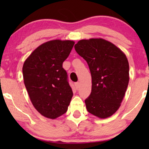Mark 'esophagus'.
Masks as SVG:
<instances>
[{"label": "esophagus", "mask_w": 149, "mask_h": 149, "mask_svg": "<svg viewBox=\"0 0 149 149\" xmlns=\"http://www.w3.org/2000/svg\"><path fill=\"white\" fill-rule=\"evenodd\" d=\"M74 85H75V87H76V89H78V88L79 87V85H80V83L77 82V83H74Z\"/></svg>", "instance_id": "obj_1"}]
</instances>
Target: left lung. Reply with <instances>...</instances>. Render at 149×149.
Returning <instances> with one entry per match:
<instances>
[{"label": "left lung", "mask_w": 149, "mask_h": 149, "mask_svg": "<svg viewBox=\"0 0 149 149\" xmlns=\"http://www.w3.org/2000/svg\"><path fill=\"white\" fill-rule=\"evenodd\" d=\"M88 64L91 92L85 102L87 111L105 119L119 109L129 83V63L125 55L102 38L81 40L74 45Z\"/></svg>", "instance_id": "8db88e82"}]
</instances>
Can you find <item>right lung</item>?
Returning a JSON list of instances; mask_svg holds the SVG:
<instances>
[{"label":"right lung","instance_id":"right-lung-1","mask_svg":"<svg viewBox=\"0 0 149 149\" xmlns=\"http://www.w3.org/2000/svg\"><path fill=\"white\" fill-rule=\"evenodd\" d=\"M74 45L72 40H53L38 47L24 62L26 88L38 113L49 119L64 114L73 95L62 64Z\"/></svg>","mask_w":149,"mask_h":149}]
</instances>
